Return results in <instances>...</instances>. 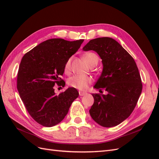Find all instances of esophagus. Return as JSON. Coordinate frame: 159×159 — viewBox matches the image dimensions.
<instances>
[{
    "instance_id": "esophagus-1",
    "label": "esophagus",
    "mask_w": 159,
    "mask_h": 159,
    "mask_svg": "<svg viewBox=\"0 0 159 159\" xmlns=\"http://www.w3.org/2000/svg\"><path fill=\"white\" fill-rule=\"evenodd\" d=\"M79 94H80V96H84V95H85L87 94V93L83 92V91H79Z\"/></svg>"
}]
</instances>
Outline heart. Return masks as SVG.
Here are the masks:
<instances>
[{"label":"heart","instance_id":"heart-1","mask_svg":"<svg viewBox=\"0 0 159 159\" xmlns=\"http://www.w3.org/2000/svg\"><path fill=\"white\" fill-rule=\"evenodd\" d=\"M84 59L86 61L88 66L93 63H98L99 57L93 52L86 53L84 56ZM71 58L68 59L64 66V70L66 72L68 71L70 66ZM91 78L88 76H82V75H74L71 76L68 80V84L71 88H73L81 91L86 90L89 84L91 83Z\"/></svg>","mask_w":159,"mask_h":159}]
</instances>
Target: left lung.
Returning <instances> with one entry per match:
<instances>
[{
  "mask_svg": "<svg viewBox=\"0 0 159 159\" xmlns=\"http://www.w3.org/2000/svg\"><path fill=\"white\" fill-rule=\"evenodd\" d=\"M83 50H93L102 60V73L93 88L107 91V95L92 94L94 103L89 114L101 126H116L131 114L141 93L143 85L137 64L111 38L91 40Z\"/></svg>",
  "mask_w": 159,
  "mask_h": 159,
  "instance_id": "8db88e82",
  "label": "left lung"
}]
</instances>
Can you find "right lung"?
Instances as JSON below:
<instances>
[{
    "instance_id": "obj_1",
    "label": "right lung",
    "mask_w": 159,
    "mask_h": 159,
    "mask_svg": "<svg viewBox=\"0 0 159 159\" xmlns=\"http://www.w3.org/2000/svg\"><path fill=\"white\" fill-rule=\"evenodd\" d=\"M83 42L52 38L40 43L22 58L17 89L28 113L42 126L50 127L60 123L78 97V91L73 88L56 95L54 86L65 85L60 78L65 64Z\"/></svg>"
}]
</instances>
